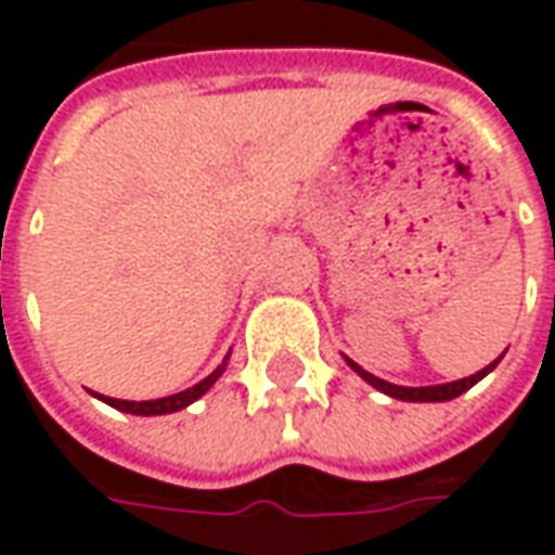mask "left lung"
Instances as JSON below:
<instances>
[{
  "instance_id": "obj_1",
  "label": "left lung",
  "mask_w": 555,
  "mask_h": 555,
  "mask_svg": "<svg viewBox=\"0 0 555 555\" xmlns=\"http://www.w3.org/2000/svg\"><path fill=\"white\" fill-rule=\"evenodd\" d=\"M500 360H493L490 365H485L481 372L469 374V377H464V380H454V384H440V386H396V384H389V380H380V377L369 374L353 360H348V365L353 369V372L360 374L365 384H372L374 389H380V392H386L389 398H398V401H452V398L464 396L466 389H469V386H476L481 377H488V374L496 369V362Z\"/></svg>"
}]
</instances>
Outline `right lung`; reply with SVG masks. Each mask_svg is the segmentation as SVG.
<instances>
[{"mask_svg":"<svg viewBox=\"0 0 555 555\" xmlns=\"http://www.w3.org/2000/svg\"><path fill=\"white\" fill-rule=\"evenodd\" d=\"M225 372V362L219 365L217 372H210L205 380H198L195 386L190 389H183V392H175V396H166V398H157V401H121V398H106L101 396L109 408L121 410V413H133V416H163V413H175V410H183L190 408L193 401L205 396L210 386L217 384L219 374Z\"/></svg>","mask_w":555,"mask_h":555,"instance_id":"obj_1","label":"right lung"}]
</instances>
